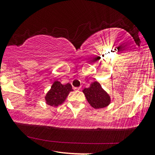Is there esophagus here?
<instances>
[{
	"label": "esophagus",
	"mask_w": 155,
	"mask_h": 155,
	"mask_svg": "<svg viewBox=\"0 0 155 155\" xmlns=\"http://www.w3.org/2000/svg\"><path fill=\"white\" fill-rule=\"evenodd\" d=\"M75 90H77V91H80L81 90V87H74Z\"/></svg>",
	"instance_id": "1"
}]
</instances>
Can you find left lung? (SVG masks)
Returning <instances> with one entry per match:
<instances>
[{
	"label": "left lung",
	"instance_id": "left-lung-1",
	"mask_svg": "<svg viewBox=\"0 0 155 155\" xmlns=\"http://www.w3.org/2000/svg\"><path fill=\"white\" fill-rule=\"evenodd\" d=\"M82 91L85 94L87 102L94 109L104 108L110 104V97L98 82H92L90 87L85 88Z\"/></svg>",
	"mask_w": 155,
	"mask_h": 155
}]
</instances>
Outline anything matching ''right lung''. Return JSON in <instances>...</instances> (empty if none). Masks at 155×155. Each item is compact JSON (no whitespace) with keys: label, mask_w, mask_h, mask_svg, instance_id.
Returning <instances> with one entry per match:
<instances>
[{"label":"right lung","mask_w":155,"mask_h":155,"mask_svg":"<svg viewBox=\"0 0 155 155\" xmlns=\"http://www.w3.org/2000/svg\"><path fill=\"white\" fill-rule=\"evenodd\" d=\"M72 91L73 89L70 83L62 85L58 81H54L51 85V89L48 91L45 97L46 104L51 107L61 105Z\"/></svg>","instance_id":"obj_1"}]
</instances>
